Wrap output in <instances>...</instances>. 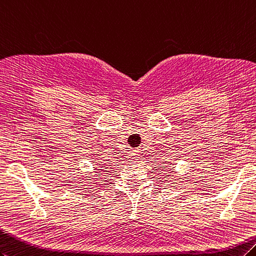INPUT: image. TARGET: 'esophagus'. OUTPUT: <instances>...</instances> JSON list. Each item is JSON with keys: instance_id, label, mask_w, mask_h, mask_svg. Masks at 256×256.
<instances>
[{"instance_id": "1", "label": "esophagus", "mask_w": 256, "mask_h": 256, "mask_svg": "<svg viewBox=\"0 0 256 256\" xmlns=\"http://www.w3.org/2000/svg\"><path fill=\"white\" fill-rule=\"evenodd\" d=\"M138 158H140V155H138V152H130V162H136L138 160Z\"/></svg>"}]
</instances>
